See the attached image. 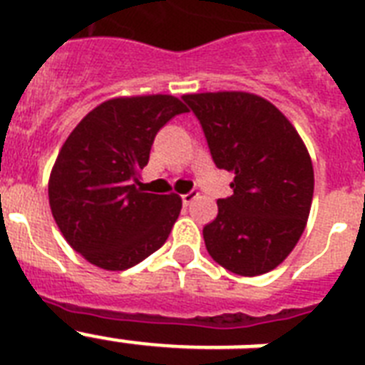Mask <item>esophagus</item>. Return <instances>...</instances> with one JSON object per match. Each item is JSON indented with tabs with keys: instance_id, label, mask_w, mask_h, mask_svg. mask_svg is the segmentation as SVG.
I'll return each instance as SVG.
<instances>
[{
	"instance_id": "obj_1",
	"label": "esophagus",
	"mask_w": 365,
	"mask_h": 365,
	"mask_svg": "<svg viewBox=\"0 0 365 365\" xmlns=\"http://www.w3.org/2000/svg\"><path fill=\"white\" fill-rule=\"evenodd\" d=\"M195 199H197V193H195V191H189V193L182 195V202H183V205H185V206L191 205V202H193Z\"/></svg>"
}]
</instances>
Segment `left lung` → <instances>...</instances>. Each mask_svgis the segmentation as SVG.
<instances>
[{"label": "left lung", "instance_id": "1", "mask_svg": "<svg viewBox=\"0 0 365 365\" xmlns=\"http://www.w3.org/2000/svg\"><path fill=\"white\" fill-rule=\"evenodd\" d=\"M217 168L233 172V195L217 199L202 229L212 259L240 277L272 271L305 231L314 172L294 125L250 93L185 94Z\"/></svg>", "mask_w": 365, "mask_h": 365}]
</instances>
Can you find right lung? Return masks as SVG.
<instances>
[{"label":"right lung","instance_id":"add662e5","mask_svg":"<svg viewBox=\"0 0 365 365\" xmlns=\"http://www.w3.org/2000/svg\"><path fill=\"white\" fill-rule=\"evenodd\" d=\"M170 94L111 98L71 130L48 178V205L71 248L106 271H125L166 242L180 216L178 195L142 193L157 132L185 113Z\"/></svg>","mask_w":365,"mask_h":365}]
</instances>
